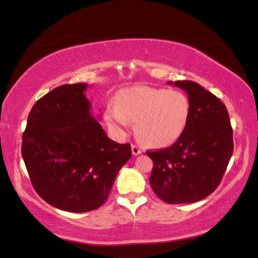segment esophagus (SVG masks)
Segmentation results:
<instances>
[{
    "label": "esophagus",
    "mask_w": 258,
    "mask_h": 258,
    "mask_svg": "<svg viewBox=\"0 0 258 258\" xmlns=\"http://www.w3.org/2000/svg\"><path fill=\"white\" fill-rule=\"evenodd\" d=\"M141 153H142L141 147L139 145H136V144H132V154L134 156H136V155H140Z\"/></svg>",
    "instance_id": "1"
}]
</instances>
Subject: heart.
I'll list each match as a JSON object with an SVG mask.
<instances>
[{
  "instance_id": "1",
  "label": "heart",
  "mask_w": 258,
  "mask_h": 258,
  "mask_svg": "<svg viewBox=\"0 0 258 258\" xmlns=\"http://www.w3.org/2000/svg\"><path fill=\"white\" fill-rule=\"evenodd\" d=\"M189 114L190 102L183 92L134 86L120 91L116 103L108 104L105 119L118 134L136 122V134L144 144L164 147L182 135Z\"/></svg>"
}]
</instances>
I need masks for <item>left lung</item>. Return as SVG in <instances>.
Returning <instances> with one entry per match:
<instances>
[{
    "label": "left lung",
    "instance_id": "obj_1",
    "mask_svg": "<svg viewBox=\"0 0 258 258\" xmlns=\"http://www.w3.org/2000/svg\"><path fill=\"white\" fill-rule=\"evenodd\" d=\"M188 95L190 114L175 143L147 151L153 161L152 189L168 204L199 202L217 188L231 160L234 144L231 119L220 98L191 81H175Z\"/></svg>",
    "mask_w": 258,
    "mask_h": 258
}]
</instances>
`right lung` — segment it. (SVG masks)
<instances>
[{"instance_id": "1", "label": "right lung", "mask_w": 258, "mask_h": 258, "mask_svg": "<svg viewBox=\"0 0 258 258\" xmlns=\"http://www.w3.org/2000/svg\"><path fill=\"white\" fill-rule=\"evenodd\" d=\"M86 89V83L65 84L41 97L22 138V157L36 193L74 213L102 206L132 156L128 143L108 139L93 117Z\"/></svg>"}]
</instances>
